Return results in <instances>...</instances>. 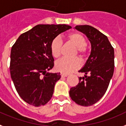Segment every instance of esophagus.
<instances>
[{"mask_svg": "<svg viewBox=\"0 0 126 126\" xmlns=\"http://www.w3.org/2000/svg\"><path fill=\"white\" fill-rule=\"evenodd\" d=\"M67 75H68L65 74V73H61V76L62 77H67Z\"/></svg>", "mask_w": 126, "mask_h": 126, "instance_id": "esophagus-1", "label": "esophagus"}]
</instances>
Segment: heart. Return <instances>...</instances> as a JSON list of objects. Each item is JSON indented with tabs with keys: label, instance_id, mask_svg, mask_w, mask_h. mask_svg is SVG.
<instances>
[{
	"label": "heart",
	"instance_id": "heart-1",
	"mask_svg": "<svg viewBox=\"0 0 126 126\" xmlns=\"http://www.w3.org/2000/svg\"><path fill=\"white\" fill-rule=\"evenodd\" d=\"M68 42L76 47L75 56L77 55L81 59H84L87 55L86 41L82 34L77 32H72L67 35ZM62 40L61 37H57L50 44V51L52 56L58 59L61 55ZM81 63L78 59H62L55 63V69L63 73H69L80 68Z\"/></svg>",
	"mask_w": 126,
	"mask_h": 126
}]
</instances>
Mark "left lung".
<instances>
[{"label":"left lung","mask_w":126,"mask_h":126,"mask_svg":"<svg viewBox=\"0 0 126 126\" xmlns=\"http://www.w3.org/2000/svg\"><path fill=\"white\" fill-rule=\"evenodd\" d=\"M76 30L85 34L91 43V50L84 67L79 83L69 90L71 98L77 104L90 106L104 96L114 72V49L108 37L89 25H79Z\"/></svg>","instance_id":"8db88e82"}]
</instances>
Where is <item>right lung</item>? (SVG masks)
I'll return each instance as SVG.
<instances>
[{
	"label": "right lung",
	"instance_id": "1",
	"mask_svg": "<svg viewBox=\"0 0 126 126\" xmlns=\"http://www.w3.org/2000/svg\"><path fill=\"white\" fill-rule=\"evenodd\" d=\"M71 28L65 24H38L19 36L11 47L10 74L19 96L33 106L51 98L60 73L47 72L54 66L50 44Z\"/></svg>",
	"mask_w": 126,
	"mask_h": 126
}]
</instances>
